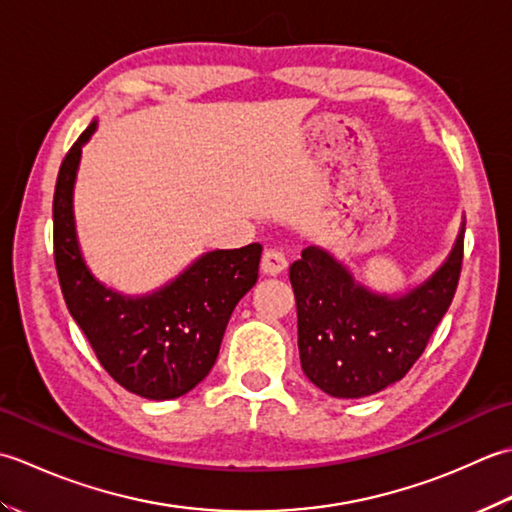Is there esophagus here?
<instances>
[{
  "label": "esophagus",
  "mask_w": 512,
  "mask_h": 512,
  "mask_svg": "<svg viewBox=\"0 0 512 512\" xmlns=\"http://www.w3.org/2000/svg\"><path fill=\"white\" fill-rule=\"evenodd\" d=\"M287 269V256L283 249H276L271 247L267 249V252L263 254V271L267 276H278L283 274V271Z\"/></svg>",
  "instance_id": "esophagus-1"
}]
</instances>
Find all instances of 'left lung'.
<instances>
[{
	"instance_id": "1",
	"label": "left lung",
	"mask_w": 512,
	"mask_h": 512,
	"mask_svg": "<svg viewBox=\"0 0 512 512\" xmlns=\"http://www.w3.org/2000/svg\"><path fill=\"white\" fill-rule=\"evenodd\" d=\"M464 221L451 252L422 283L380 294L322 247L289 267L298 349L307 378L331 398L356 400L402 380L451 307L462 269Z\"/></svg>"
}]
</instances>
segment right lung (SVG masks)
<instances>
[{
  "label": "right lung",
  "instance_id": "add662e5",
  "mask_svg": "<svg viewBox=\"0 0 512 512\" xmlns=\"http://www.w3.org/2000/svg\"><path fill=\"white\" fill-rule=\"evenodd\" d=\"M95 130L97 119L57 176L52 223L59 285L70 316L123 389L148 400L181 398L212 371L234 307L256 285L263 247L205 252L150 294L128 296L103 285L81 254L75 223L81 150Z\"/></svg>",
  "mask_w": 512,
  "mask_h": 512
}]
</instances>
